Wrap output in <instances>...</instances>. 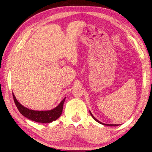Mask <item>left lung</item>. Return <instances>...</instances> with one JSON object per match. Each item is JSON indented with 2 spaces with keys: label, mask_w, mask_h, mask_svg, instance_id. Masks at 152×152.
Wrapping results in <instances>:
<instances>
[{
  "label": "left lung",
  "mask_w": 152,
  "mask_h": 152,
  "mask_svg": "<svg viewBox=\"0 0 152 152\" xmlns=\"http://www.w3.org/2000/svg\"><path fill=\"white\" fill-rule=\"evenodd\" d=\"M90 114L91 115V116H92V117H93V119H94V120H95V121H97V122H99V123H100V124H104V125H106V126H118V125H119V124H104V123H102V122H99V120H97L96 119V118H95L94 117V116L93 115V114L91 113V111H90Z\"/></svg>",
  "instance_id": "1"
}]
</instances>
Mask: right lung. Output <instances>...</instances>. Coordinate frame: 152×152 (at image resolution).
Here are the masks:
<instances>
[{"mask_svg":"<svg viewBox=\"0 0 152 152\" xmlns=\"http://www.w3.org/2000/svg\"><path fill=\"white\" fill-rule=\"evenodd\" d=\"M12 95H13L14 103H15L16 107H17L20 113L28 119L37 122H41V123H50V122H52L58 119L62 113L64 103L66 99V97H64V99L59 103V104L52 110H49V111H34V110L29 109L20 104L16 99V97L14 96V93H12Z\"/></svg>","mask_w":152,"mask_h":152,"instance_id":"add662e5","label":"right lung"}]
</instances>
